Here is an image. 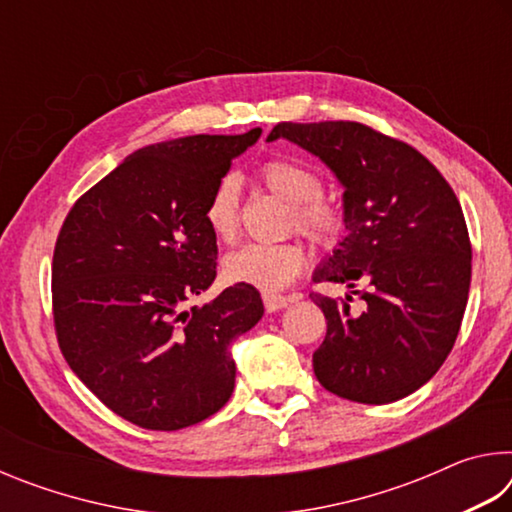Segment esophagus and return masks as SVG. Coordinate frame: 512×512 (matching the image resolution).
Wrapping results in <instances>:
<instances>
[{
  "mask_svg": "<svg viewBox=\"0 0 512 512\" xmlns=\"http://www.w3.org/2000/svg\"><path fill=\"white\" fill-rule=\"evenodd\" d=\"M262 300H264V307L266 311H280L289 305V298L280 296V293H271V291H264L262 293Z\"/></svg>",
  "mask_w": 512,
  "mask_h": 512,
  "instance_id": "obj_1",
  "label": "esophagus"
}]
</instances>
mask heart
Segmentation results:
<instances>
[{
    "instance_id": "1",
    "label": "heart",
    "mask_w": 512,
    "mask_h": 512,
    "mask_svg": "<svg viewBox=\"0 0 512 512\" xmlns=\"http://www.w3.org/2000/svg\"><path fill=\"white\" fill-rule=\"evenodd\" d=\"M259 180L277 198L291 205V223L318 248H334L345 232L343 207L323 196V180L307 164L268 160L259 167ZM203 219L212 235L230 244L239 235V185L232 176L221 178L207 196ZM307 262L305 248L296 241L246 244L225 255L223 275L232 284L277 291L300 275Z\"/></svg>"
}]
</instances>
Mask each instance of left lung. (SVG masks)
Masks as SVG:
<instances>
[{"instance_id":"8db88e82","label":"left lung","mask_w":512,"mask_h":512,"mask_svg":"<svg viewBox=\"0 0 512 512\" xmlns=\"http://www.w3.org/2000/svg\"><path fill=\"white\" fill-rule=\"evenodd\" d=\"M280 137L323 160L345 189L348 235L314 282L350 293H311L327 318L316 377L352 402L402 400L436 375L461 329L472 277L461 203L420 151L357 121H282L266 140ZM352 295L364 300L361 312L349 307Z\"/></svg>"}]
</instances>
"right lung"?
Returning <instances> with one entry per match:
<instances>
[{
  "mask_svg": "<svg viewBox=\"0 0 512 512\" xmlns=\"http://www.w3.org/2000/svg\"><path fill=\"white\" fill-rule=\"evenodd\" d=\"M262 131L144 146L88 189L60 228L51 300L60 352L112 413L153 431L210 418L230 400V345L264 316L235 284L194 305L216 277L203 219L232 158Z\"/></svg>",
  "mask_w": 512,
  "mask_h": 512,
  "instance_id": "obj_1",
  "label": "right lung"
}]
</instances>
